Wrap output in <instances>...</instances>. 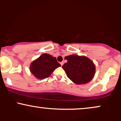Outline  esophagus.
Segmentation results:
<instances>
[{
    "label": "esophagus",
    "mask_w": 121,
    "mask_h": 121,
    "mask_svg": "<svg viewBox=\"0 0 121 121\" xmlns=\"http://www.w3.org/2000/svg\"><path fill=\"white\" fill-rule=\"evenodd\" d=\"M60 64H61V66H62V65H63V64H64V62L63 61L61 62H60Z\"/></svg>",
    "instance_id": "34e87169"
}]
</instances>
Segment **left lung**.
Here are the masks:
<instances>
[{
  "label": "left lung",
  "mask_w": 121,
  "mask_h": 121,
  "mask_svg": "<svg viewBox=\"0 0 121 121\" xmlns=\"http://www.w3.org/2000/svg\"><path fill=\"white\" fill-rule=\"evenodd\" d=\"M67 62L62 66L66 76L72 82L77 85L85 84L93 78L95 66L89 58L77 55L65 57Z\"/></svg>",
  "instance_id": "1"
}]
</instances>
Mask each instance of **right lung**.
Listing matches in <instances>:
<instances>
[{
	"label": "right lung",
	"instance_id": "right-lung-1",
	"mask_svg": "<svg viewBox=\"0 0 121 121\" xmlns=\"http://www.w3.org/2000/svg\"><path fill=\"white\" fill-rule=\"evenodd\" d=\"M61 65L56 58L48 53H44L31 62L30 70L35 77L39 79L46 78Z\"/></svg>",
	"mask_w": 121,
	"mask_h": 121
}]
</instances>
